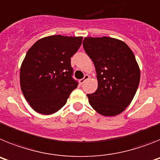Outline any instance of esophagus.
Instances as JSON below:
<instances>
[{
  "label": "esophagus",
  "mask_w": 160,
  "mask_h": 160,
  "mask_svg": "<svg viewBox=\"0 0 160 160\" xmlns=\"http://www.w3.org/2000/svg\"><path fill=\"white\" fill-rule=\"evenodd\" d=\"M89 78H90V76L87 75V74H86V75L84 76V78H82V79H80V80H79V82H80V84L82 85L83 83H84L85 82L87 81V79Z\"/></svg>",
  "instance_id": "34e87169"
}]
</instances>
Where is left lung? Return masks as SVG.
Wrapping results in <instances>:
<instances>
[{
	"label": "left lung",
	"instance_id": "1",
	"mask_svg": "<svg viewBox=\"0 0 160 160\" xmlns=\"http://www.w3.org/2000/svg\"><path fill=\"white\" fill-rule=\"evenodd\" d=\"M83 48L95 66L98 89L89 103L102 115L114 116L129 106L138 89L140 70L129 46L115 38H85Z\"/></svg>",
	"mask_w": 160,
	"mask_h": 160
}]
</instances>
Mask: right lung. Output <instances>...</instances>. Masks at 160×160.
<instances>
[{"label":"right lung","mask_w":160,"mask_h":160,"mask_svg":"<svg viewBox=\"0 0 160 160\" xmlns=\"http://www.w3.org/2000/svg\"><path fill=\"white\" fill-rule=\"evenodd\" d=\"M82 42V37L53 35L38 40L28 50L21 66L20 82L25 99L35 111L57 112L77 88L71 57Z\"/></svg>","instance_id":"obj_1"}]
</instances>
